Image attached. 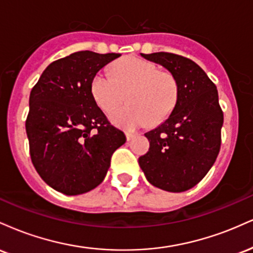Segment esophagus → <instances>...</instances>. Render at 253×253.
<instances>
[{
	"mask_svg": "<svg viewBox=\"0 0 253 253\" xmlns=\"http://www.w3.org/2000/svg\"><path fill=\"white\" fill-rule=\"evenodd\" d=\"M134 135L135 134H133V133H129V132H126V139H127V140H132V139L133 138H134Z\"/></svg>",
	"mask_w": 253,
	"mask_h": 253,
	"instance_id": "esophagus-1",
	"label": "esophagus"
}]
</instances>
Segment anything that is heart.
I'll return each mask as SVG.
<instances>
[{"label":"heart","mask_w":253,"mask_h":253,"mask_svg":"<svg viewBox=\"0 0 253 253\" xmlns=\"http://www.w3.org/2000/svg\"><path fill=\"white\" fill-rule=\"evenodd\" d=\"M90 90L103 112L114 109L127 92L130 103L113 110L109 119L124 129L133 130L162 123L175 108L178 84L169 72L161 71L153 62L139 57H127L112 66V71H98Z\"/></svg>","instance_id":"obj_1"}]
</instances>
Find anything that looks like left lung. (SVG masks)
Masks as SVG:
<instances>
[{
  "instance_id": "1",
  "label": "left lung",
  "mask_w": 253,
  "mask_h": 253,
  "mask_svg": "<svg viewBox=\"0 0 253 253\" xmlns=\"http://www.w3.org/2000/svg\"><path fill=\"white\" fill-rule=\"evenodd\" d=\"M141 56L161 64L178 84L170 117L145 133L150 141L139 165L147 181L172 193L196 185L213 167L221 146L223 113L215 84L195 62L169 52Z\"/></svg>"
}]
</instances>
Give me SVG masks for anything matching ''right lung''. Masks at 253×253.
Wrapping results in <instances>:
<instances>
[{"instance_id":"right-lung-1","label":"right lung","mask_w":253,"mask_h":253,"mask_svg":"<svg viewBox=\"0 0 253 253\" xmlns=\"http://www.w3.org/2000/svg\"><path fill=\"white\" fill-rule=\"evenodd\" d=\"M120 56L75 52L51 63L32 89L26 119L31 159L54 190L78 195L96 188L126 141L90 90L98 70Z\"/></svg>"}]
</instances>
